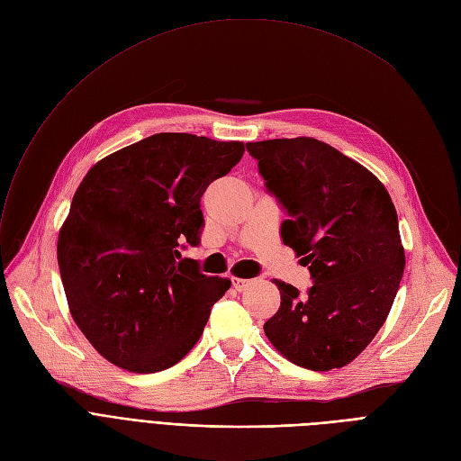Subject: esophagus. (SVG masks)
<instances>
[{
  "label": "esophagus",
  "instance_id": "obj_1",
  "mask_svg": "<svg viewBox=\"0 0 461 461\" xmlns=\"http://www.w3.org/2000/svg\"><path fill=\"white\" fill-rule=\"evenodd\" d=\"M230 281H232L236 291H244L246 287H249V285L253 283V279H244V277H238V276H232Z\"/></svg>",
  "mask_w": 461,
  "mask_h": 461
}]
</instances>
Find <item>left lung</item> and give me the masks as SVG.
<instances>
[{
  "instance_id": "8db88e82",
  "label": "left lung",
  "mask_w": 461,
  "mask_h": 461,
  "mask_svg": "<svg viewBox=\"0 0 461 461\" xmlns=\"http://www.w3.org/2000/svg\"><path fill=\"white\" fill-rule=\"evenodd\" d=\"M246 146L291 215L283 244L315 281L302 296L274 279L281 305L265 334L300 367H343L375 338L400 289L405 251L396 208L374 172L330 144L296 137Z\"/></svg>"
}]
</instances>
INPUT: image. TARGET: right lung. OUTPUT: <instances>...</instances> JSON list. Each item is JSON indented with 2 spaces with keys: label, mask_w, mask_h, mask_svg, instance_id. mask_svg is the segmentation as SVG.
Segmentation results:
<instances>
[{
  "label": "right lung",
  "mask_w": 461,
  "mask_h": 461,
  "mask_svg": "<svg viewBox=\"0 0 461 461\" xmlns=\"http://www.w3.org/2000/svg\"><path fill=\"white\" fill-rule=\"evenodd\" d=\"M244 142L158 133L97 161L58 236L69 312L97 353L133 374L180 362L203 336L229 277L178 248L199 244L201 196L242 159Z\"/></svg>",
  "instance_id": "obj_1"
}]
</instances>
